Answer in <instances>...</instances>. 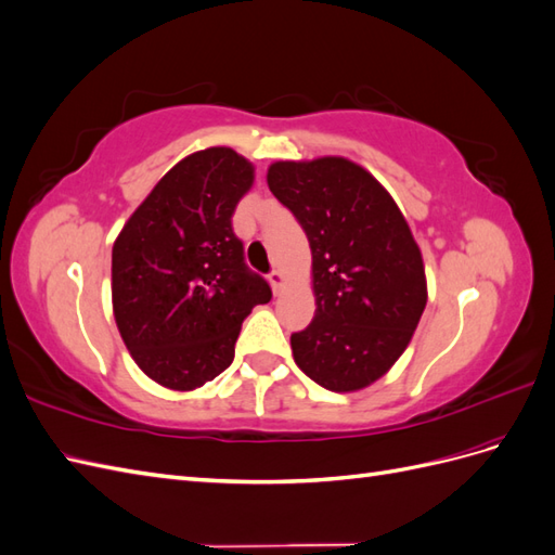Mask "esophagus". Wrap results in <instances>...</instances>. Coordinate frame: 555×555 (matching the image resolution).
I'll return each mask as SVG.
<instances>
[{"instance_id":"obj_1","label":"esophagus","mask_w":555,"mask_h":555,"mask_svg":"<svg viewBox=\"0 0 555 555\" xmlns=\"http://www.w3.org/2000/svg\"><path fill=\"white\" fill-rule=\"evenodd\" d=\"M268 282H271L273 292H275V294H280V292H282V284H284V275H282V271H278V268H273V271L268 273Z\"/></svg>"}]
</instances>
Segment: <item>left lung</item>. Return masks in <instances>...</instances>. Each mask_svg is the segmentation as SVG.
<instances>
[{
    "label": "left lung",
    "mask_w": 555,
    "mask_h": 555,
    "mask_svg": "<svg viewBox=\"0 0 555 555\" xmlns=\"http://www.w3.org/2000/svg\"><path fill=\"white\" fill-rule=\"evenodd\" d=\"M268 188L312 249L317 310L292 333L296 365L331 391H357L405 351L426 308V275L405 217L343 157L278 162Z\"/></svg>",
    "instance_id": "8db88e82"
}]
</instances>
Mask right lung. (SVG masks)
<instances>
[{"label": "right lung", "mask_w": 555, "mask_h": 555, "mask_svg": "<svg viewBox=\"0 0 555 555\" xmlns=\"http://www.w3.org/2000/svg\"><path fill=\"white\" fill-rule=\"evenodd\" d=\"M251 164L231 147L184 157L129 217L113 245V312L141 371L176 391L224 373L245 317L268 304L231 217Z\"/></svg>", "instance_id": "add662e5"}]
</instances>
